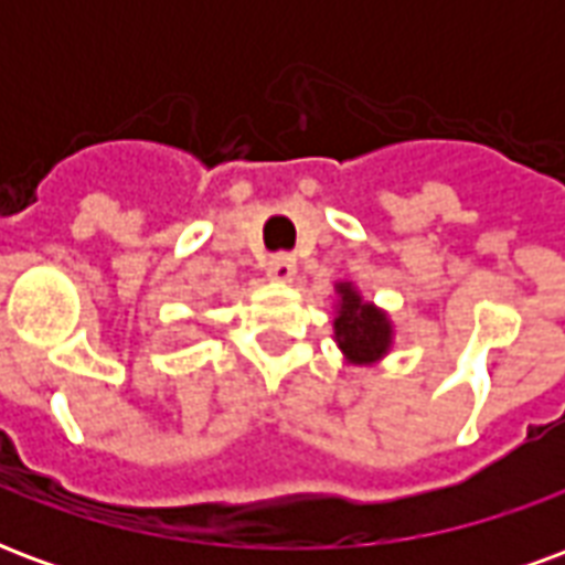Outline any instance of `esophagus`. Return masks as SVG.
Returning <instances> with one entry per match:
<instances>
[{
    "label": "esophagus",
    "mask_w": 565,
    "mask_h": 565,
    "mask_svg": "<svg viewBox=\"0 0 565 565\" xmlns=\"http://www.w3.org/2000/svg\"><path fill=\"white\" fill-rule=\"evenodd\" d=\"M266 275L271 281H294L296 275V259L290 254H275L266 266Z\"/></svg>",
    "instance_id": "1"
}]
</instances>
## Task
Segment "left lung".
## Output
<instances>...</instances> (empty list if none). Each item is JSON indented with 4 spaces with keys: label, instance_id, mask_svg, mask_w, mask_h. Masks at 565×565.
<instances>
[{
    "label": "left lung",
    "instance_id": "obj_1",
    "mask_svg": "<svg viewBox=\"0 0 565 565\" xmlns=\"http://www.w3.org/2000/svg\"><path fill=\"white\" fill-rule=\"evenodd\" d=\"M332 308V339L339 344L344 363L375 366L391 354L396 339L391 315L360 294L354 281H335Z\"/></svg>",
    "mask_w": 565,
    "mask_h": 565
}]
</instances>
